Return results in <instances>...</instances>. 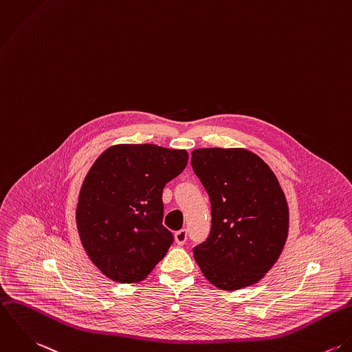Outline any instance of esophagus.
I'll list each match as a JSON object with an SVG mask.
<instances>
[{"mask_svg": "<svg viewBox=\"0 0 352 352\" xmlns=\"http://www.w3.org/2000/svg\"><path fill=\"white\" fill-rule=\"evenodd\" d=\"M187 230H180V231H177L176 234H175V240H176V243L179 244V245H183V244H186V241H187Z\"/></svg>", "mask_w": 352, "mask_h": 352, "instance_id": "1", "label": "esophagus"}]
</instances>
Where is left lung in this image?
<instances>
[{"label":"left lung","instance_id":"left-lung-1","mask_svg":"<svg viewBox=\"0 0 352 352\" xmlns=\"http://www.w3.org/2000/svg\"><path fill=\"white\" fill-rule=\"evenodd\" d=\"M191 165L212 206L210 234L192 248L197 263L221 289L255 284L288 236V205L277 177L245 148H197Z\"/></svg>","mask_w":352,"mask_h":352}]
</instances>
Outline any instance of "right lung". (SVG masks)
<instances>
[{
  "label": "right lung",
  "mask_w": 352,
  "mask_h": 352,
  "mask_svg": "<svg viewBox=\"0 0 352 352\" xmlns=\"http://www.w3.org/2000/svg\"><path fill=\"white\" fill-rule=\"evenodd\" d=\"M186 150L116 144L90 168L80 188L76 226L93 263L111 280L147 277L173 234L162 226V191L186 168Z\"/></svg>",
  "instance_id": "add662e5"
}]
</instances>
